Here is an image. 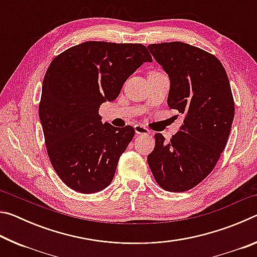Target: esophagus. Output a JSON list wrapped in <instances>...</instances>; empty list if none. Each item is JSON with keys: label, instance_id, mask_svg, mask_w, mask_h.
Returning <instances> with one entry per match:
<instances>
[{"label": "esophagus", "instance_id": "34e87169", "mask_svg": "<svg viewBox=\"0 0 257 257\" xmlns=\"http://www.w3.org/2000/svg\"><path fill=\"white\" fill-rule=\"evenodd\" d=\"M135 133H136L137 135H147V134H150V130H149V128H146L145 125H143V124H136L135 125Z\"/></svg>", "mask_w": 257, "mask_h": 257}]
</instances>
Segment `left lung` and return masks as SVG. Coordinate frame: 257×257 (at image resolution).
Instances as JSON below:
<instances>
[{"instance_id":"obj_1","label":"left lung","mask_w":257,"mask_h":257,"mask_svg":"<svg viewBox=\"0 0 257 257\" xmlns=\"http://www.w3.org/2000/svg\"><path fill=\"white\" fill-rule=\"evenodd\" d=\"M170 79L168 105L184 114L170 142L155 134L147 162L169 191H186L210 175L227 144L234 115L229 79L214 55L182 42L147 46Z\"/></svg>"}]
</instances>
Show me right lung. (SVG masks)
I'll list each match as a JSON object with an SVG mask.
<instances>
[{
	"label": "right lung",
	"mask_w": 257,
	"mask_h": 257,
	"mask_svg": "<svg viewBox=\"0 0 257 257\" xmlns=\"http://www.w3.org/2000/svg\"><path fill=\"white\" fill-rule=\"evenodd\" d=\"M145 62L144 45L107 42L72 46L51 62L38 113L51 163L71 189L93 194L111 184L135 129L103 123L98 108Z\"/></svg>",
	"instance_id": "1"
}]
</instances>
